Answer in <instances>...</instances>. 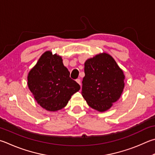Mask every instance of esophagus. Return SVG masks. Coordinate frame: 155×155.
Here are the masks:
<instances>
[{
    "label": "esophagus",
    "mask_w": 155,
    "mask_h": 155,
    "mask_svg": "<svg viewBox=\"0 0 155 155\" xmlns=\"http://www.w3.org/2000/svg\"><path fill=\"white\" fill-rule=\"evenodd\" d=\"M76 81H77V82L81 85V79H80V78H77V79L76 80Z\"/></svg>",
    "instance_id": "esophagus-1"
}]
</instances>
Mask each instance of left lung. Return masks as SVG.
I'll return each instance as SVG.
<instances>
[{
	"instance_id": "left-lung-1",
	"label": "left lung",
	"mask_w": 155,
	"mask_h": 155,
	"mask_svg": "<svg viewBox=\"0 0 155 155\" xmlns=\"http://www.w3.org/2000/svg\"><path fill=\"white\" fill-rule=\"evenodd\" d=\"M84 70L83 97L91 108L106 111L122 94L125 86L123 70L113 58L106 53L88 59Z\"/></svg>"
}]
</instances>
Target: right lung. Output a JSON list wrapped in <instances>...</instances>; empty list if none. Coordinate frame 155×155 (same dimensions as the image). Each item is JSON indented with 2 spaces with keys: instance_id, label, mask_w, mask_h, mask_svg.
Segmentation results:
<instances>
[{
  "instance_id": "right-lung-1",
  "label": "right lung",
  "mask_w": 155,
  "mask_h": 155,
  "mask_svg": "<svg viewBox=\"0 0 155 155\" xmlns=\"http://www.w3.org/2000/svg\"><path fill=\"white\" fill-rule=\"evenodd\" d=\"M28 86L41 107L55 112L65 107L80 85L70 78L62 58L50 51L45 52L28 75Z\"/></svg>"
}]
</instances>
